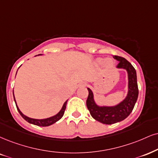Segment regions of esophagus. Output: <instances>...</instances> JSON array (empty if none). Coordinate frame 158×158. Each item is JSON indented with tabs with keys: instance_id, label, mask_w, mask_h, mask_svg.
Here are the masks:
<instances>
[{
	"instance_id": "34e87169",
	"label": "esophagus",
	"mask_w": 158,
	"mask_h": 158,
	"mask_svg": "<svg viewBox=\"0 0 158 158\" xmlns=\"http://www.w3.org/2000/svg\"><path fill=\"white\" fill-rule=\"evenodd\" d=\"M83 85H85V83H83Z\"/></svg>"
}]
</instances>
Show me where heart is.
<instances>
[{
    "label": "heart",
    "instance_id": "obj_1",
    "mask_svg": "<svg viewBox=\"0 0 158 158\" xmlns=\"http://www.w3.org/2000/svg\"><path fill=\"white\" fill-rule=\"evenodd\" d=\"M97 63L98 64H104L106 68H111L114 65V61L112 58H106L104 60L102 58H98L97 59Z\"/></svg>",
    "mask_w": 158,
    "mask_h": 158
}]
</instances>
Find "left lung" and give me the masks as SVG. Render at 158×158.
I'll use <instances>...</instances> for the list:
<instances>
[{"label":"left lung","mask_w":158,"mask_h":158,"mask_svg":"<svg viewBox=\"0 0 158 158\" xmlns=\"http://www.w3.org/2000/svg\"><path fill=\"white\" fill-rule=\"evenodd\" d=\"M114 58L118 61L116 67L118 69H124L127 72L128 93L126 98L116 106L100 107L95 103L92 91L88 88L89 96L86 100V106L91 116L95 120L106 124H112L125 119L133 110L139 96L137 76L135 68L123 57L114 56Z\"/></svg>","instance_id":"left-lung-1"}]
</instances>
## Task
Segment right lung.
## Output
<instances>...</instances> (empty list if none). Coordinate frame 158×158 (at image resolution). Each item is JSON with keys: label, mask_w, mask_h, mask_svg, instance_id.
I'll list each match as a JSON object with an SVG mask.
<instances>
[{"label": "right lung", "mask_w": 158, "mask_h": 158, "mask_svg": "<svg viewBox=\"0 0 158 158\" xmlns=\"http://www.w3.org/2000/svg\"><path fill=\"white\" fill-rule=\"evenodd\" d=\"M40 55H41V54H40ZM13 96H14V92H13ZM14 99H15V104H16L17 110H18V112L19 113V114L21 115V116H22V117L24 118L25 121H27V122H29V123L34 124V125L40 126V127L50 126V125H51V124H52L56 123V122H58V121L59 120V119H61V118H62V116H64V111H65V109H66V106H67V100L65 102H64V104L63 107H62L61 110H60V111L58 112L57 114L55 115V116H52V117L48 118H44V119H36V118H31L28 117V116H25V115L23 114V113L20 111V110H19V109L18 107H17L16 101H15V96H14Z\"/></svg>", "instance_id": "1"}]
</instances>
